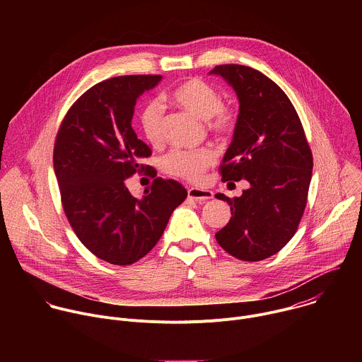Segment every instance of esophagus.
I'll list each match as a JSON object with an SVG mask.
<instances>
[{"label": "esophagus", "mask_w": 362, "mask_h": 362, "mask_svg": "<svg viewBox=\"0 0 362 362\" xmlns=\"http://www.w3.org/2000/svg\"><path fill=\"white\" fill-rule=\"evenodd\" d=\"M187 196L196 202H203V200L212 199L214 192L206 190V189H199V187H190V189H187Z\"/></svg>", "instance_id": "esophagus-1"}]
</instances>
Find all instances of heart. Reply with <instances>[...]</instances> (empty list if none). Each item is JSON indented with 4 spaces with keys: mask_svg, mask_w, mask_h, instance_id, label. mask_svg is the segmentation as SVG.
Wrapping results in <instances>:
<instances>
[{
    "mask_svg": "<svg viewBox=\"0 0 362 362\" xmlns=\"http://www.w3.org/2000/svg\"><path fill=\"white\" fill-rule=\"evenodd\" d=\"M173 105L193 115L194 117L208 122L209 127L216 133H229L235 127V115L222 105V97L216 88L200 78H189L180 83L169 94ZM162 116L163 110L158 101H148L140 112V130L144 139L158 144L162 140ZM215 153L209 148L199 150H173L162 162L166 173L189 180L199 182L212 163Z\"/></svg>",
    "mask_w": 362,
    "mask_h": 362,
    "instance_id": "b5f03b06",
    "label": "heart"
}]
</instances>
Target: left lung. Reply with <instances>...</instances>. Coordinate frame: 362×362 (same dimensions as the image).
Returning a JSON list of instances; mask_svg holds the SVG:
<instances>
[{
  "label": "left lung",
  "mask_w": 362,
  "mask_h": 362,
  "mask_svg": "<svg viewBox=\"0 0 362 362\" xmlns=\"http://www.w3.org/2000/svg\"><path fill=\"white\" fill-rule=\"evenodd\" d=\"M209 74L222 77L239 101L222 180L249 183L239 197L215 194L230 204L232 214L215 238L240 261H262L295 235L313 177V153L296 110L276 83L239 64L216 66Z\"/></svg>",
  "instance_id": "left-lung-1"
}]
</instances>
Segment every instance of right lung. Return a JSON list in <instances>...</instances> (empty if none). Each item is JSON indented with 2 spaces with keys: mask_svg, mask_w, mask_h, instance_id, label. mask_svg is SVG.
<instances>
[{
  "mask_svg": "<svg viewBox=\"0 0 362 362\" xmlns=\"http://www.w3.org/2000/svg\"><path fill=\"white\" fill-rule=\"evenodd\" d=\"M162 78L122 76L93 86L57 134L54 173L66 216L80 242L112 265H130L147 255L187 196L172 179L158 177L140 199L126 186L151 153L132 127L136 101Z\"/></svg>",
  "mask_w": 362,
  "mask_h": 362,
  "instance_id": "obj_1",
  "label": "right lung"
}]
</instances>
